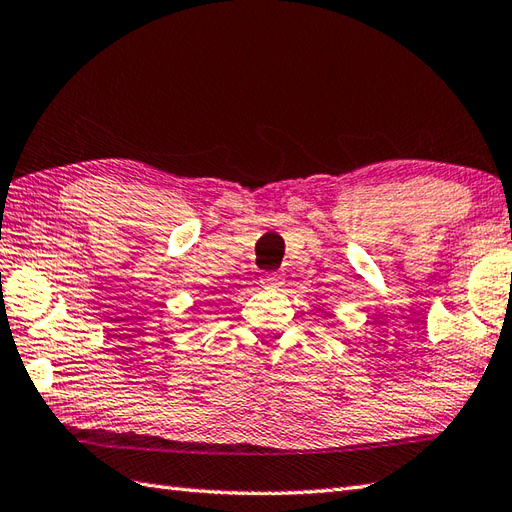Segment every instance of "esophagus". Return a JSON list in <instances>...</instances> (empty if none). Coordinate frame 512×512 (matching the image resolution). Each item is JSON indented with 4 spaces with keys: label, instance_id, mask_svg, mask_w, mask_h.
Here are the masks:
<instances>
[{
    "label": "esophagus",
    "instance_id": "obj_1",
    "mask_svg": "<svg viewBox=\"0 0 512 512\" xmlns=\"http://www.w3.org/2000/svg\"><path fill=\"white\" fill-rule=\"evenodd\" d=\"M281 279H284V277H281V273H264L259 281H262L264 288H279Z\"/></svg>",
    "mask_w": 512,
    "mask_h": 512
}]
</instances>
